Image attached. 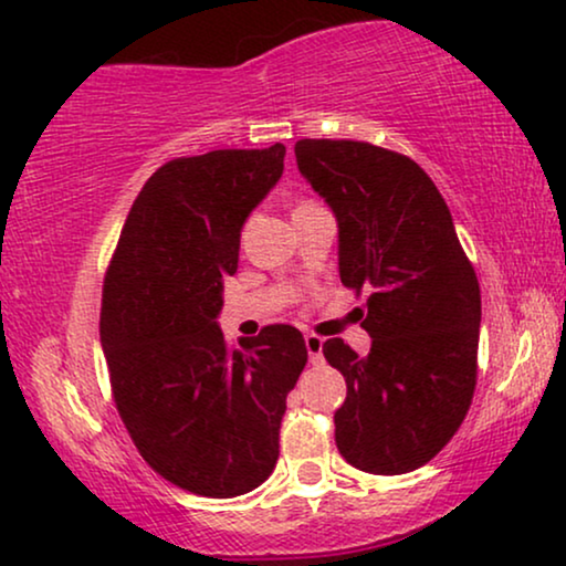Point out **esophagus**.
<instances>
[{
    "label": "esophagus",
    "mask_w": 566,
    "mask_h": 566,
    "mask_svg": "<svg viewBox=\"0 0 566 566\" xmlns=\"http://www.w3.org/2000/svg\"><path fill=\"white\" fill-rule=\"evenodd\" d=\"M304 343H306V350H310V361L312 364H319L322 361V346H325V340H322L319 335L310 333V335L304 337Z\"/></svg>",
    "instance_id": "esophagus-1"
}]
</instances>
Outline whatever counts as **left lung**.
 Here are the masks:
<instances>
[{
	"label": "left lung",
	"mask_w": 566,
	"mask_h": 566,
	"mask_svg": "<svg viewBox=\"0 0 566 566\" xmlns=\"http://www.w3.org/2000/svg\"><path fill=\"white\" fill-rule=\"evenodd\" d=\"M296 164L335 212L343 285L369 291V354L340 337L322 346L348 387L335 444L358 471H416L471 408L479 277L444 197L416 160L356 139H298Z\"/></svg>",
	"instance_id": "left-lung-1"
}]
</instances>
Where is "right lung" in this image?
<instances>
[{"instance_id":"right-lung-1","label":"right lung","mask_w":566,"mask_h":566,"mask_svg":"<svg viewBox=\"0 0 566 566\" xmlns=\"http://www.w3.org/2000/svg\"><path fill=\"white\" fill-rule=\"evenodd\" d=\"M285 145L174 158L145 181L101 301L116 410L143 460L174 486L231 499L268 481L304 337L268 325L241 350L218 327L244 220L283 174Z\"/></svg>"}]
</instances>
